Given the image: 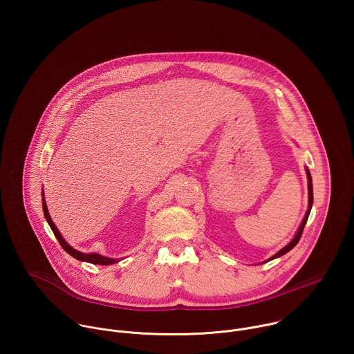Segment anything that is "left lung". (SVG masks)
Returning a JSON list of instances; mask_svg holds the SVG:
<instances>
[{
  "label": "left lung",
  "instance_id": "obj_1",
  "mask_svg": "<svg viewBox=\"0 0 354 354\" xmlns=\"http://www.w3.org/2000/svg\"><path fill=\"white\" fill-rule=\"evenodd\" d=\"M307 171V178H308V210H307V213H306V217H304V220H302V223H301V225H299V228H298V231H297V234H295V236L291 239V242H288L284 248H281L276 255H273L270 259H268V261H272V259H276V258H280L281 255H284V254H287L288 250H291L297 243H298V241H299V238H301V234H302V230H304V227H306V224H307V220H308V216H310V212H311V207H313V201H314V194H313V178H311V174H310V171L308 169H306Z\"/></svg>",
  "mask_w": 354,
  "mask_h": 354
}]
</instances>
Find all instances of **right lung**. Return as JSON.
Returning a JSON list of instances; mask_svg holds the SVG:
<instances>
[{
    "mask_svg": "<svg viewBox=\"0 0 354 354\" xmlns=\"http://www.w3.org/2000/svg\"><path fill=\"white\" fill-rule=\"evenodd\" d=\"M41 205H43V213H44V217H46V221L48 223L50 228H52L53 234L56 235L57 241L60 242V245L63 246V249L67 252V254H70L73 258L81 261V262H89V263H93V265H113V263H118L119 259H112V258H106V257H102L99 254H84V252H80L77 249H74L73 246H70L64 238L62 236V234L59 232L57 227L55 225V223L52 221V217H50L48 214V210H47V206H46V201L44 198L41 197Z\"/></svg>",
    "mask_w": 354,
    "mask_h": 354,
    "instance_id": "1",
    "label": "right lung"
}]
</instances>
